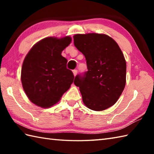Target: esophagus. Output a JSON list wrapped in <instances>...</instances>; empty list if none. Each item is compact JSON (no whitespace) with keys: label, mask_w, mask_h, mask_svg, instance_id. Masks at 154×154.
<instances>
[{"label":"esophagus","mask_w":154,"mask_h":154,"mask_svg":"<svg viewBox=\"0 0 154 154\" xmlns=\"http://www.w3.org/2000/svg\"><path fill=\"white\" fill-rule=\"evenodd\" d=\"M73 73L74 76H75V75H76L77 73V69H74V70L73 71Z\"/></svg>","instance_id":"obj_1"}]
</instances>
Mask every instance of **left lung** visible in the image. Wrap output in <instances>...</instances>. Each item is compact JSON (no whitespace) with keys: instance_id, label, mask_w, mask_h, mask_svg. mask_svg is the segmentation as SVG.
<instances>
[{"instance_id":"8db88e82","label":"left lung","mask_w":154,"mask_h":154,"mask_svg":"<svg viewBox=\"0 0 154 154\" xmlns=\"http://www.w3.org/2000/svg\"><path fill=\"white\" fill-rule=\"evenodd\" d=\"M74 45L87 61V71L75 77L84 104L100 111L112 106L126 85V63L119 45L112 38L95 33L76 34Z\"/></svg>"}]
</instances>
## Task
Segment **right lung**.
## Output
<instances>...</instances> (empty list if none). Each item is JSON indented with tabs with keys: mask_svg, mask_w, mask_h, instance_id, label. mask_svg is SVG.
Masks as SVG:
<instances>
[{
	"mask_svg": "<svg viewBox=\"0 0 154 154\" xmlns=\"http://www.w3.org/2000/svg\"><path fill=\"white\" fill-rule=\"evenodd\" d=\"M71 42L69 36L44 38L26 56L21 81L29 99L36 105L43 108L54 105L73 83V72L67 68V59L61 55Z\"/></svg>",
	"mask_w": 154,
	"mask_h": 154,
	"instance_id": "obj_1",
	"label": "right lung"
}]
</instances>
